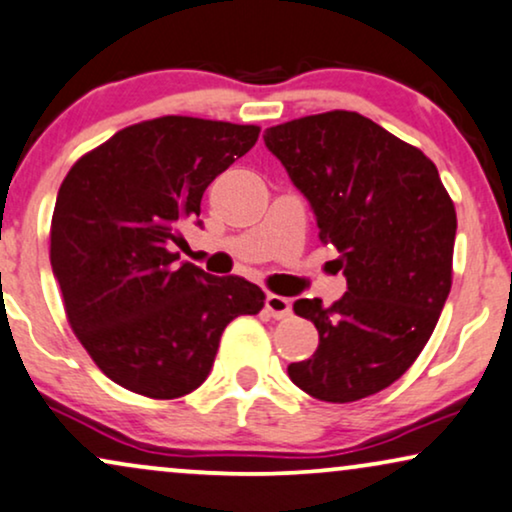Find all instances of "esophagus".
Here are the masks:
<instances>
[{
	"label": "esophagus",
	"instance_id": "obj_1",
	"mask_svg": "<svg viewBox=\"0 0 512 512\" xmlns=\"http://www.w3.org/2000/svg\"><path fill=\"white\" fill-rule=\"evenodd\" d=\"M264 306H267V311L271 313V318H276V320L288 318L290 313H292L290 299H285L281 295H267V299H264Z\"/></svg>",
	"mask_w": 512,
	"mask_h": 512
}]
</instances>
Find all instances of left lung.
Segmentation results:
<instances>
[{"label": "left lung", "mask_w": 512, "mask_h": 512, "mask_svg": "<svg viewBox=\"0 0 512 512\" xmlns=\"http://www.w3.org/2000/svg\"><path fill=\"white\" fill-rule=\"evenodd\" d=\"M316 215L320 241L339 250L342 299H297L318 330L292 384L325 403L384 391L424 351L452 288L456 210L438 168L358 112L313 114L264 131Z\"/></svg>", "instance_id": "left-lung-1"}]
</instances>
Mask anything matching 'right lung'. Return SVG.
<instances>
[{
    "instance_id": "add662e5",
    "label": "right lung",
    "mask_w": 512,
    "mask_h": 512,
    "mask_svg": "<svg viewBox=\"0 0 512 512\" xmlns=\"http://www.w3.org/2000/svg\"><path fill=\"white\" fill-rule=\"evenodd\" d=\"M257 135L229 121H142L81 156L60 185L53 276L74 335L114 384L182 398L206 381L224 327L262 311L255 283L177 264L173 252L210 182Z\"/></svg>"
}]
</instances>
